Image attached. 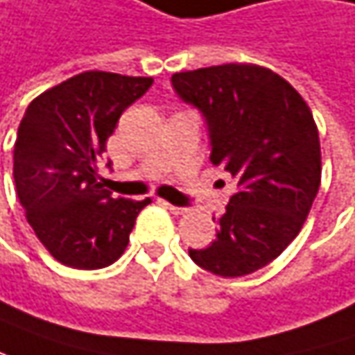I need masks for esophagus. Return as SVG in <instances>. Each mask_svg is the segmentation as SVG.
<instances>
[{
    "mask_svg": "<svg viewBox=\"0 0 355 355\" xmlns=\"http://www.w3.org/2000/svg\"><path fill=\"white\" fill-rule=\"evenodd\" d=\"M164 205H166V209H168L171 213H175V215H184V213H187L184 207H177V205H171V202H164Z\"/></svg>",
    "mask_w": 355,
    "mask_h": 355,
    "instance_id": "obj_1",
    "label": "esophagus"
}]
</instances>
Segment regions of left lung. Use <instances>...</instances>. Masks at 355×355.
Returning <instances> with one entry per match:
<instances>
[{"instance_id":"8db88e82","label":"left lung","mask_w":355,"mask_h":355,"mask_svg":"<svg viewBox=\"0 0 355 355\" xmlns=\"http://www.w3.org/2000/svg\"><path fill=\"white\" fill-rule=\"evenodd\" d=\"M171 84L202 116L211 162L237 180L227 211L213 217L217 239L189 255L220 277L253 273L297 237L320 191L311 110L282 76L251 64L173 73Z\"/></svg>"}]
</instances>
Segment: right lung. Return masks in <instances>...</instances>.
I'll list each match as a JSON object with an SVG mask.
<instances>
[{
	"label": "right lung",
	"mask_w": 355,
	"mask_h": 355,
	"mask_svg": "<svg viewBox=\"0 0 355 355\" xmlns=\"http://www.w3.org/2000/svg\"><path fill=\"white\" fill-rule=\"evenodd\" d=\"M153 82L96 70L78 73L37 96L19 122L13 148L17 197L37 239L68 267L114 263L138 213L150 202L112 197L98 182V171L118 118Z\"/></svg>",
	"instance_id": "right-lung-1"
}]
</instances>
